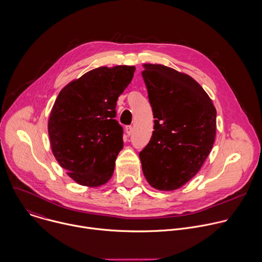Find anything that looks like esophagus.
<instances>
[{
  "mask_svg": "<svg viewBox=\"0 0 262 262\" xmlns=\"http://www.w3.org/2000/svg\"><path fill=\"white\" fill-rule=\"evenodd\" d=\"M125 132H126V134H127L128 136H130V135L133 134V132H134V127H133L132 125L126 126V127H125Z\"/></svg>",
  "mask_w": 262,
  "mask_h": 262,
  "instance_id": "esophagus-1",
  "label": "esophagus"
}]
</instances>
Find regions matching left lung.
Masks as SVG:
<instances>
[{
	"mask_svg": "<svg viewBox=\"0 0 262 262\" xmlns=\"http://www.w3.org/2000/svg\"><path fill=\"white\" fill-rule=\"evenodd\" d=\"M154 130L140 152L143 173L157 190L182 187L201 169L216 138V109L189 75L163 64L144 63Z\"/></svg>",
	"mask_w": 262,
	"mask_h": 262,
	"instance_id": "8db88e82",
	"label": "left lung"
}]
</instances>
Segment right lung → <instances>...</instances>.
Here are the masks:
<instances>
[{"mask_svg":"<svg viewBox=\"0 0 262 262\" xmlns=\"http://www.w3.org/2000/svg\"><path fill=\"white\" fill-rule=\"evenodd\" d=\"M135 71L134 66L94 69L67 84L54 102L48 119L51 150L80 185L98 187L113 175L123 147L116 103Z\"/></svg>","mask_w":262,"mask_h":262,"instance_id":"add662e5","label":"right lung"}]
</instances>
